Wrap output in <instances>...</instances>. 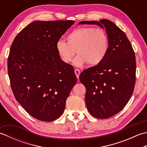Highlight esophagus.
<instances>
[{
  "label": "esophagus",
  "instance_id": "34e87169",
  "mask_svg": "<svg viewBox=\"0 0 147 147\" xmlns=\"http://www.w3.org/2000/svg\"><path fill=\"white\" fill-rule=\"evenodd\" d=\"M74 73H75V74H76V76L77 77V78L79 79V76H80V73H81L79 69H74Z\"/></svg>",
  "mask_w": 147,
  "mask_h": 147
}]
</instances>
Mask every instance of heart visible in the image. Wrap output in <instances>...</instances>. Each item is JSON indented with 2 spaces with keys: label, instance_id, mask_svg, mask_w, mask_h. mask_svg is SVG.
<instances>
[{
  "label": "heart",
  "instance_id": "1",
  "mask_svg": "<svg viewBox=\"0 0 147 147\" xmlns=\"http://www.w3.org/2000/svg\"><path fill=\"white\" fill-rule=\"evenodd\" d=\"M67 42L59 40L56 50L61 59L69 64L75 56L76 66L82 67L85 64L94 66L104 60L109 48V40L104 30L92 27H80L74 30L67 36Z\"/></svg>",
  "mask_w": 147,
  "mask_h": 147
}]
</instances>
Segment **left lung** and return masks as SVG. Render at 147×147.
<instances>
[{
  "mask_svg": "<svg viewBox=\"0 0 147 147\" xmlns=\"http://www.w3.org/2000/svg\"><path fill=\"white\" fill-rule=\"evenodd\" d=\"M105 29L109 48L100 64L84 70L80 80L86 88L85 103L93 116L107 119L119 112L131 96L136 80V59L126 34L109 20L83 21Z\"/></svg>",
  "mask_w": 147,
  "mask_h": 147,
  "instance_id": "8db88e82",
  "label": "left lung"
}]
</instances>
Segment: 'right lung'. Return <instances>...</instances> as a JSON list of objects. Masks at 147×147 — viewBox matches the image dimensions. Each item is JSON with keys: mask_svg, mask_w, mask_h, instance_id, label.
Listing matches in <instances>:
<instances>
[{"mask_svg": "<svg viewBox=\"0 0 147 147\" xmlns=\"http://www.w3.org/2000/svg\"><path fill=\"white\" fill-rule=\"evenodd\" d=\"M74 21H35L16 36L7 67L16 100L34 118L57 119L77 78L73 67L59 57L56 43Z\"/></svg>", "mask_w": 147, "mask_h": 147, "instance_id": "obj_1", "label": "right lung"}]
</instances>
